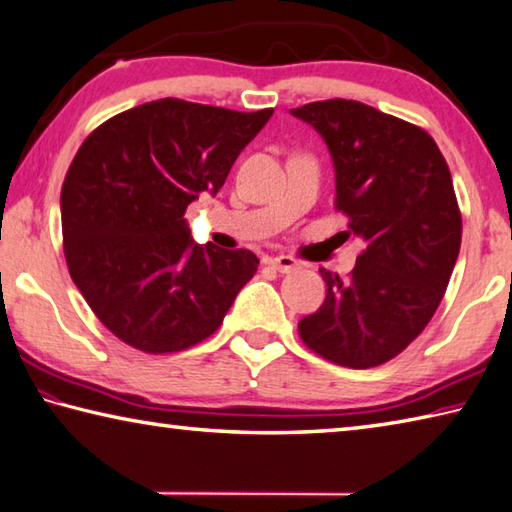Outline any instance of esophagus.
<instances>
[{
  "mask_svg": "<svg viewBox=\"0 0 512 512\" xmlns=\"http://www.w3.org/2000/svg\"><path fill=\"white\" fill-rule=\"evenodd\" d=\"M266 264L275 268L277 273H293L297 268V262L291 255H275V257H268Z\"/></svg>",
  "mask_w": 512,
  "mask_h": 512,
  "instance_id": "34e87169",
  "label": "esophagus"
}]
</instances>
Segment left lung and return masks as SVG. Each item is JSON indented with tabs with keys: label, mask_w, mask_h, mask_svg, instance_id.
Instances as JSON below:
<instances>
[{
	"label": "left lung",
	"mask_w": 512,
	"mask_h": 512,
	"mask_svg": "<svg viewBox=\"0 0 512 512\" xmlns=\"http://www.w3.org/2000/svg\"><path fill=\"white\" fill-rule=\"evenodd\" d=\"M322 136L336 170V208L365 241L349 280L320 268L327 297L297 329L336 365L398 356L432 320L461 248V212L439 147L421 127L358 100L291 109Z\"/></svg>",
	"instance_id": "obj_1"
}]
</instances>
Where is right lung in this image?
Instances as JSON below:
<instances>
[{
	"label": "right lung",
	"instance_id": "1",
	"mask_svg": "<svg viewBox=\"0 0 512 512\" xmlns=\"http://www.w3.org/2000/svg\"><path fill=\"white\" fill-rule=\"evenodd\" d=\"M273 109L152 100L102 123L60 194L71 280L127 345L172 353L206 340L255 275L250 250L194 244L185 208L215 197Z\"/></svg>",
	"mask_w": 512,
	"mask_h": 512
}]
</instances>
